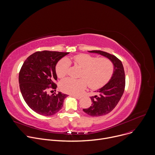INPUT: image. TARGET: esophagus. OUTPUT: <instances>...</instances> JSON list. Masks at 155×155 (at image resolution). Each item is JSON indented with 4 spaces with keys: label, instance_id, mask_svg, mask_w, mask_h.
<instances>
[{
    "label": "esophagus",
    "instance_id": "34e87169",
    "mask_svg": "<svg viewBox=\"0 0 155 155\" xmlns=\"http://www.w3.org/2000/svg\"><path fill=\"white\" fill-rule=\"evenodd\" d=\"M73 96H74L75 98H76L77 99H78V100L81 98V96H76V95H73Z\"/></svg>",
    "mask_w": 155,
    "mask_h": 155
}]
</instances>
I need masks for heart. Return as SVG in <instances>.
Instances as JSON below:
<instances>
[{
    "instance_id": "heart-1",
    "label": "heart",
    "mask_w": 155,
    "mask_h": 155,
    "mask_svg": "<svg viewBox=\"0 0 155 155\" xmlns=\"http://www.w3.org/2000/svg\"><path fill=\"white\" fill-rule=\"evenodd\" d=\"M71 61L83 69L80 75L82 78H68L61 81V89L67 93L80 94L87 84L92 89H97L109 81L114 72L113 63L108 58L80 54L69 59L63 58L58 62L56 71L59 77H64L68 74Z\"/></svg>"
}]
</instances>
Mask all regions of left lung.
Returning a JSON list of instances; mask_svg holds the SVG:
<instances>
[{"label":"left lung","mask_w":155,"mask_h":155,"mask_svg":"<svg viewBox=\"0 0 155 155\" xmlns=\"http://www.w3.org/2000/svg\"><path fill=\"white\" fill-rule=\"evenodd\" d=\"M101 54L112 61L114 65L112 76L103 87L95 91L97 95L91 97V105L83 109L91 117H100L108 114L114 110L120 101L124 90L125 74L123 64L115 56L100 50L88 51Z\"/></svg>","instance_id":"8db88e82"}]
</instances>
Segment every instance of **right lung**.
Returning <instances> with one entry per match:
<instances>
[{"instance_id":"obj_1","label":"right lung","mask_w":155,"mask_h":155,"mask_svg":"<svg viewBox=\"0 0 155 155\" xmlns=\"http://www.w3.org/2000/svg\"><path fill=\"white\" fill-rule=\"evenodd\" d=\"M69 53L37 51L24 62L19 74V88L28 105L38 114L53 115L62 108L68 95L58 92L49 95L50 88L56 90V65Z\"/></svg>"}]
</instances>
